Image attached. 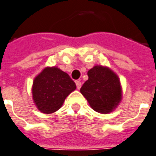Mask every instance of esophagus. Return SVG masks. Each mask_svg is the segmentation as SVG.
I'll return each instance as SVG.
<instances>
[{
	"label": "esophagus",
	"mask_w": 156,
	"mask_h": 156,
	"mask_svg": "<svg viewBox=\"0 0 156 156\" xmlns=\"http://www.w3.org/2000/svg\"><path fill=\"white\" fill-rule=\"evenodd\" d=\"M76 85H77V89H79L80 88H81L82 83L80 81H76Z\"/></svg>",
	"instance_id": "esophagus-1"
}]
</instances>
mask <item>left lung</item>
I'll use <instances>...</instances> for the list:
<instances>
[{
	"label": "left lung",
	"mask_w": 156,
	"mask_h": 156,
	"mask_svg": "<svg viewBox=\"0 0 156 156\" xmlns=\"http://www.w3.org/2000/svg\"><path fill=\"white\" fill-rule=\"evenodd\" d=\"M89 79L80 89L90 106L97 112L109 113L122 99L118 77L107 67L95 66L88 72Z\"/></svg>",
	"instance_id": "1"
}]
</instances>
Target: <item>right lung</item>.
<instances>
[{"instance_id":"add662e5","label":"right lung","mask_w":156,"mask_h":156,"mask_svg":"<svg viewBox=\"0 0 156 156\" xmlns=\"http://www.w3.org/2000/svg\"><path fill=\"white\" fill-rule=\"evenodd\" d=\"M75 89L74 81L67 73L57 67H46L34 78L33 99L40 112L50 114L59 110Z\"/></svg>"}]
</instances>
